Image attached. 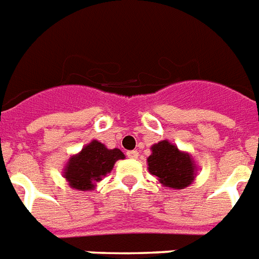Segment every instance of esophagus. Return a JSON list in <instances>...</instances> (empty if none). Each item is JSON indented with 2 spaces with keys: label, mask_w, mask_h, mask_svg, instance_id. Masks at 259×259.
Masks as SVG:
<instances>
[{
  "label": "esophagus",
  "mask_w": 259,
  "mask_h": 259,
  "mask_svg": "<svg viewBox=\"0 0 259 259\" xmlns=\"http://www.w3.org/2000/svg\"><path fill=\"white\" fill-rule=\"evenodd\" d=\"M126 155H127V157H129V159H137L138 152L137 151H129L127 153H126Z\"/></svg>",
  "instance_id": "esophagus-1"
}]
</instances>
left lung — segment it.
<instances>
[{
  "label": "left lung",
  "mask_w": 259,
  "mask_h": 259,
  "mask_svg": "<svg viewBox=\"0 0 259 259\" xmlns=\"http://www.w3.org/2000/svg\"><path fill=\"white\" fill-rule=\"evenodd\" d=\"M151 151V156L147 159L148 169L161 186L182 190L194 182L198 167L189 152L181 151L168 140L153 144Z\"/></svg>",
  "instance_id": "obj_1"
}]
</instances>
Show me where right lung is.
Listing matches in <instances>:
<instances>
[{
  "instance_id": "1",
  "label": "right lung",
  "mask_w": 259,
  "mask_h": 259,
  "mask_svg": "<svg viewBox=\"0 0 259 259\" xmlns=\"http://www.w3.org/2000/svg\"><path fill=\"white\" fill-rule=\"evenodd\" d=\"M125 159L121 149H108L98 140H92L66 161L62 175L72 189L80 191L94 190L96 183L111 172L116 160Z\"/></svg>"
}]
</instances>
